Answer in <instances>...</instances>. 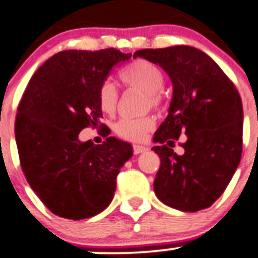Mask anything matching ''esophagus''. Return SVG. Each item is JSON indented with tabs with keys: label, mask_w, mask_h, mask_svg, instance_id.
Instances as JSON below:
<instances>
[{
	"label": "esophagus",
	"mask_w": 258,
	"mask_h": 258,
	"mask_svg": "<svg viewBox=\"0 0 258 258\" xmlns=\"http://www.w3.org/2000/svg\"><path fill=\"white\" fill-rule=\"evenodd\" d=\"M148 151V148L144 146H138V144H134L133 146V152L134 154H139V153H143V152Z\"/></svg>",
	"instance_id": "esophagus-1"
}]
</instances>
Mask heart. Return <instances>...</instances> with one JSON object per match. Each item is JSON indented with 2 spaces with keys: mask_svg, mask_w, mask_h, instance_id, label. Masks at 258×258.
Wrapping results in <instances>:
<instances>
[{
  "mask_svg": "<svg viewBox=\"0 0 258 258\" xmlns=\"http://www.w3.org/2000/svg\"><path fill=\"white\" fill-rule=\"evenodd\" d=\"M124 87L138 88L146 92V107L159 109L163 104L161 90L164 85V75L161 68L146 59H137L127 64L119 73ZM119 92L114 83L104 82L97 92V105L104 114L112 115L116 111ZM154 119L149 115L139 117H121L115 122L114 132L122 139L141 142L154 127Z\"/></svg>",
  "mask_w": 258,
  "mask_h": 258,
  "instance_id": "b5f03b06",
  "label": "heart"
}]
</instances>
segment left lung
Masks as SVG:
<instances>
[{
  "mask_svg": "<svg viewBox=\"0 0 258 258\" xmlns=\"http://www.w3.org/2000/svg\"><path fill=\"white\" fill-rule=\"evenodd\" d=\"M143 57L163 68L173 85L168 116L154 133L161 158L154 178L157 198L181 212L212 207L232 180L242 156L243 106L234 83L204 51L187 45L142 49ZM183 155L173 152L176 140Z\"/></svg>",
  "mask_w": 258,
  "mask_h": 258,
  "instance_id": "obj_1",
  "label": "left lung"
}]
</instances>
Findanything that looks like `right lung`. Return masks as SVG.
<instances>
[{"label": "right lung", "instance_id": "1", "mask_svg": "<svg viewBox=\"0 0 258 258\" xmlns=\"http://www.w3.org/2000/svg\"><path fill=\"white\" fill-rule=\"evenodd\" d=\"M131 57L114 48L59 51L34 73L21 97L15 120L21 168L58 217H94L114 198L120 167L133 154L131 144L114 137L97 146L81 143L78 134L88 126L107 131L97 92L115 66Z\"/></svg>", "mask_w": 258, "mask_h": 258}]
</instances>
